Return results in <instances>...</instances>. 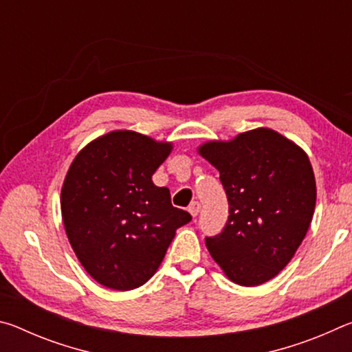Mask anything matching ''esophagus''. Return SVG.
Returning a JSON list of instances; mask_svg holds the SVG:
<instances>
[{
    "label": "esophagus",
    "instance_id": "1",
    "mask_svg": "<svg viewBox=\"0 0 352 352\" xmlns=\"http://www.w3.org/2000/svg\"><path fill=\"white\" fill-rule=\"evenodd\" d=\"M200 210H201V205L199 204V201H192V204H190L189 208H188V211L190 212V216H192V217H197V214L200 212Z\"/></svg>",
    "mask_w": 352,
    "mask_h": 352
}]
</instances>
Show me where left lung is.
I'll use <instances>...</instances> for the list:
<instances>
[{"mask_svg":"<svg viewBox=\"0 0 352 352\" xmlns=\"http://www.w3.org/2000/svg\"><path fill=\"white\" fill-rule=\"evenodd\" d=\"M199 153L219 170L230 205L225 228L206 237L212 259L247 287L275 278L312 222L317 186L306 152L272 129L210 141Z\"/></svg>","mask_w":352,"mask_h":352,"instance_id":"obj_1","label":"left lung"}]
</instances>
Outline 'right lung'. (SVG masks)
Segmentation results:
<instances>
[{"mask_svg": "<svg viewBox=\"0 0 352 352\" xmlns=\"http://www.w3.org/2000/svg\"><path fill=\"white\" fill-rule=\"evenodd\" d=\"M172 142L115 130L76 155L65 177L60 208L68 241L93 279L109 289L146 284L164 258L188 211L170 204L152 175Z\"/></svg>", "mask_w": 352, "mask_h": 352, "instance_id": "right-lung-1", "label": "right lung"}]
</instances>
